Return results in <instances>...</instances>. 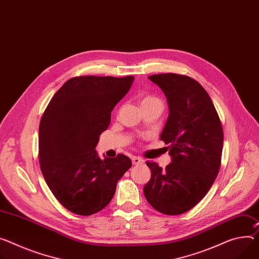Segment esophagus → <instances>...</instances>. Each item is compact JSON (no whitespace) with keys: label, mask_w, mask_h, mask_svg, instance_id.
<instances>
[{"label":"esophagus","mask_w":259,"mask_h":259,"mask_svg":"<svg viewBox=\"0 0 259 259\" xmlns=\"http://www.w3.org/2000/svg\"><path fill=\"white\" fill-rule=\"evenodd\" d=\"M132 162H133V165H142V164H144V161L142 160V158L138 157V156H134L132 158Z\"/></svg>","instance_id":"1"}]
</instances>
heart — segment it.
<instances>
[{"instance_id":"heart-1","label":"heart","mask_w":259,"mask_h":259,"mask_svg":"<svg viewBox=\"0 0 259 259\" xmlns=\"http://www.w3.org/2000/svg\"><path fill=\"white\" fill-rule=\"evenodd\" d=\"M154 104H157V105H162V102L161 99L154 96V95H145L142 99H141V106L144 107V106H148V105H154Z\"/></svg>"}]
</instances>
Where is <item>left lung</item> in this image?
Masks as SVG:
<instances>
[{"label":"left lung","mask_w":259,"mask_h":259,"mask_svg":"<svg viewBox=\"0 0 259 259\" xmlns=\"http://www.w3.org/2000/svg\"><path fill=\"white\" fill-rule=\"evenodd\" d=\"M165 93L169 117L161 140L169 144L172 162L165 169L146 162L151 178L144 186L149 204L165 214H182L207 194L220 171L223 127L205 89L176 73L149 76Z\"/></svg>","instance_id":"8db88e82"}]
</instances>
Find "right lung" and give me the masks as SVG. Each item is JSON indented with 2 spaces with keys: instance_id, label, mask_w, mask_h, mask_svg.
<instances>
[{
  "instance_id": "1",
  "label": "right lung",
  "mask_w": 259,
  "mask_h": 259,
  "mask_svg": "<svg viewBox=\"0 0 259 259\" xmlns=\"http://www.w3.org/2000/svg\"><path fill=\"white\" fill-rule=\"evenodd\" d=\"M134 76L69 78L52 97L39 124L38 157L45 180L65 208L90 215L106 207L118 181L132 167L119 153L102 160L95 150L111 112L128 92Z\"/></svg>"
}]
</instances>
